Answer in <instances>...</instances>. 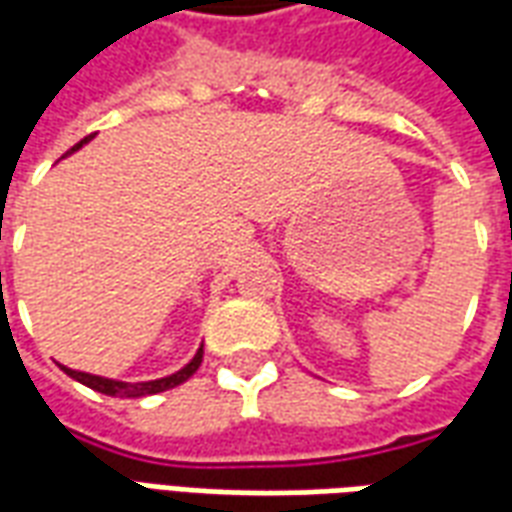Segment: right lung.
<instances>
[{"instance_id":"obj_1","label":"right lung","mask_w":512,"mask_h":512,"mask_svg":"<svg viewBox=\"0 0 512 512\" xmlns=\"http://www.w3.org/2000/svg\"><path fill=\"white\" fill-rule=\"evenodd\" d=\"M93 139V134L84 136L79 145H73L68 153H76L79 147L87 145ZM202 365V348L194 354V359H191L189 365L180 367L178 373H172V376H164V378H156V381H136V384H131V381H115V378H104V376H93V373H82V370H71V367L60 365L68 376L73 378V381H79V384L90 386V389H95V392H101V395H112V397H145V395H158V392H167V389H172V386L183 384V381H189L194 373H197V367Z\"/></svg>"}]
</instances>
